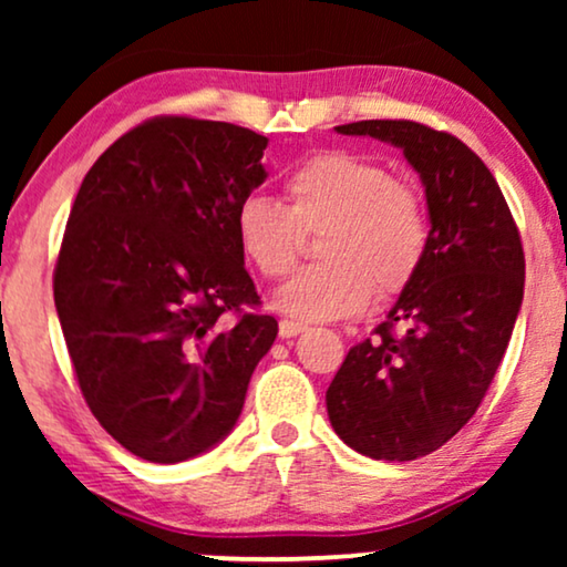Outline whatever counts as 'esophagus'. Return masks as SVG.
I'll return each instance as SVG.
<instances>
[{
  "label": "esophagus",
  "mask_w": 567,
  "mask_h": 567,
  "mask_svg": "<svg viewBox=\"0 0 567 567\" xmlns=\"http://www.w3.org/2000/svg\"><path fill=\"white\" fill-rule=\"evenodd\" d=\"M305 330H307V324H301V322H293V320L278 322V336L281 338H297L299 332H305Z\"/></svg>",
  "instance_id": "obj_1"
}]
</instances>
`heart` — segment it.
Here are the masks:
<instances>
[{
	"mask_svg": "<svg viewBox=\"0 0 567 567\" xmlns=\"http://www.w3.org/2000/svg\"><path fill=\"white\" fill-rule=\"evenodd\" d=\"M289 206L250 193L237 204V245L255 270L281 278L299 260L305 231H321L322 262L276 291L281 312L307 322L361 312L374 291L390 297L421 270L431 243L429 208L415 185L361 154L330 150L286 175Z\"/></svg>",
	"mask_w": 567,
	"mask_h": 567,
	"instance_id": "obj_1",
	"label": "heart"
}]
</instances>
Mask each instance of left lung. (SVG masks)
Returning a JSON list of instances; mask_svg holds the SVG:
<instances>
[{
  "instance_id": "left-lung-1",
  "label": "left lung",
  "mask_w": 567,
  "mask_h": 567,
  "mask_svg": "<svg viewBox=\"0 0 567 567\" xmlns=\"http://www.w3.org/2000/svg\"><path fill=\"white\" fill-rule=\"evenodd\" d=\"M336 131L400 146L425 188L423 266L374 338L348 351L324 394L348 446L410 462L475 415L501 367L524 299L522 237L493 173L456 136L415 121H355Z\"/></svg>"
}]
</instances>
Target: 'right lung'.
<instances>
[{
  "mask_svg": "<svg viewBox=\"0 0 567 567\" xmlns=\"http://www.w3.org/2000/svg\"><path fill=\"white\" fill-rule=\"evenodd\" d=\"M266 146L235 123L157 115L107 146L74 198L53 270L69 359L97 423L146 462L219 444L276 340L274 317L243 309L260 297L235 231Z\"/></svg>",
  "mask_w": 567,
  "mask_h": 567,
  "instance_id": "obj_1",
  "label": "right lung"
}]
</instances>
